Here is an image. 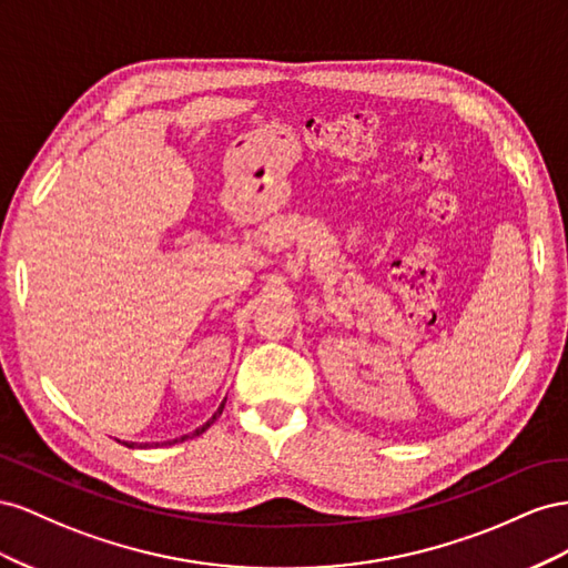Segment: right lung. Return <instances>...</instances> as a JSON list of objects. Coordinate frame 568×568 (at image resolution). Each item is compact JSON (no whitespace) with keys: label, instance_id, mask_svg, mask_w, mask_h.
Masks as SVG:
<instances>
[{"label":"right lung","instance_id":"add662e5","mask_svg":"<svg viewBox=\"0 0 568 568\" xmlns=\"http://www.w3.org/2000/svg\"><path fill=\"white\" fill-rule=\"evenodd\" d=\"M223 407H225V399L221 402V407H219V409L214 412V416H212V418H209L204 426H200V428H194V430H192V433H187V435H181V437H175V440H173V443H183V440H190V437H197V435H202V433H204V430H206L209 426H212V424H214V420H216V418H219V416L223 414ZM164 445H166V443H164ZM169 445H171V440H169ZM128 447H133V445H128ZM140 447H150V445H148V443H144V445H140Z\"/></svg>","mask_w":568,"mask_h":568}]
</instances>
